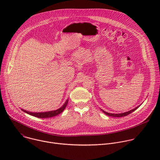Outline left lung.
<instances>
[{
    "mask_svg": "<svg viewBox=\"0 0 160 160\" xmlns=\"http://www.w3.org/2000/svg\"><path fill=\"white\" fill-rule=\"evenodd\" d=\"M140 106H141V105H140ZM140 106H137V107H136V108H135L134 109H131V110H130V111H127V112H122V113H118V114L109 113V112H108L104 111V110H102V109H101L102 110V111L104 114H106V115H108V116L113 117H125V116H127V115H129V114L132 113V112H133L135 110H136L137 109H138Z\"/></svg>",
    "mask_w": 160,
    "mask_h": 160,
    "instance_id": "1",
    "label": "left lung"
}]
</instances>
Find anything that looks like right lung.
<instances>
[{
  "mask_svg": "<svg viewBox=\"0 0 160 160\" xmlns=\"http://www.w3.org/2000/svg\"><path fill=\"white\" fill-rule=\"evenodd\" d=\"M68 102V99L66 101L64 104L59 109L54 111H47V112H33L31 111H28L27 110H25L23 109H21L22 111H24L25 112L28 114L30 115H32L33 117H35L37 118H51L53 117H56L59 114L62 112L64 109L66 108L67 104Z\"/></svg>",
  "mask_w": 160,
  "mask_h": 160,
  "instance_id": "right-lung-1",
  "label": "right lung"
}]
</instances>
